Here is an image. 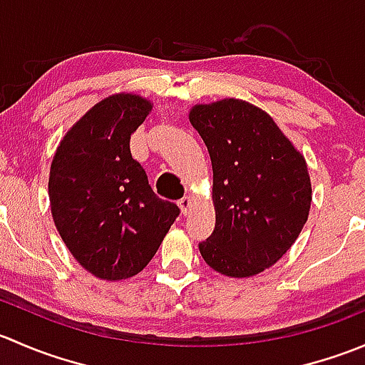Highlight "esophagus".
<instances>
[{
  "mask_svg": "<svg viewBox=\"0 0 365 365\" xmlns=\"http://www.w3.org/2000/svg\"><path fill=\"white\" fill-rule=\"evenodd\" d=\"M192 205H194V197L192 196H185V197H182V200L178 201V206L182 208V212L185 213V215L190 212Z\"/></svg>",
  "mask_w": 365,
  "mask_h": 365,
  "instance_id": "obj_1",
  "label": "esophagus"
}]
</instances>
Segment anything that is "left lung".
<instances>
[{"mask_svg": "<svg viewBox=\"0 0 365 365\" xmlns=\"http://www.w3.org/2000/svg\"><path fill=\"white\" fill-rule=\"evenodd\" d=\"M212 160L213 233L200 244L226 277L261 274L289 251L312 201L307 162L274 118L251 102L222 98L190 108Z\"/></svg>", "mask_w": 365, "mask_h": 365, "instance_id": "1", "label": "left lung"}]
</instances>
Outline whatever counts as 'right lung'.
<instances>
[{
	"label": "right lung",
	"mask_w": 365,
	"mask_h": 365,
	"mask_svg": "<svg viewBox=\"0 0 365 365\" xmlns=\"http://www.w3.org/2000/svg\"><path fill=\"white\" fill-rule=\"evenodd\" d=\"M152 108L127 91L102 98L68 128L51 162L54 226L77 263L102 281L139 274L180 213L153 192L128 148Z\"/></svg>",
	"instance_id": "right-lung-1"
}]
</instances>
